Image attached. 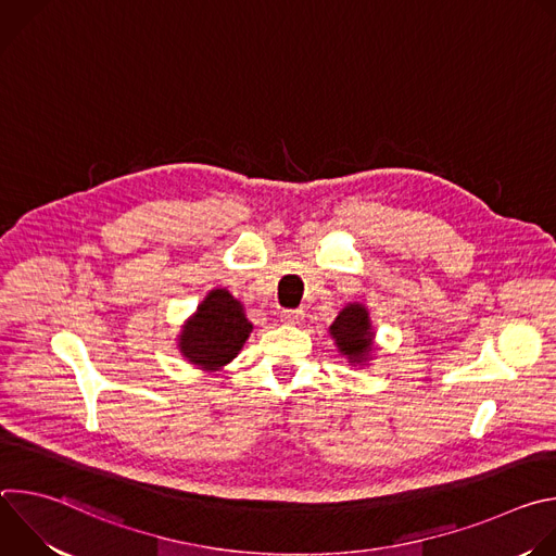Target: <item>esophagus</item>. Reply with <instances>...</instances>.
Instances as JSON below:
<instances>
[{
	"mask_svg": "<svg viewBox=\"0 0 556 556\" xmlns=\"http://www.w3.org/2000/svg\"><path fill=\"white\" fill-rule=\"evenodd\" d=\"M281 321L288 326H296L303 321V309H283L281 312Z\"/></svg>",
	"mask_w": 556,
	"mask_h": 556,
	"instance_id": "obj_1",
	"label": "esophagus"
}]
</instances>
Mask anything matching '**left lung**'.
Instances as JSON below:
<instances>
[{"label": "left lung", "instance_id": "8db88e82", "mask_svg": "<svg viewBox=\"0 0 556 556\" xmlns=\"http://www.w3.org/2000/svg\"><path fill=\"white\" fill-rule=\"evenodd\" d=\"M330 337L352 365H363L369 361V352L374 348V330L367 307L363 303H348L330 326Z\"/></svg>", "mask_w": 556, "mask_h": 556}]
</instances>
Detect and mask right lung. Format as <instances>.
<instances>
[{
	"mask_svg": "<svg viewBox=\"0 0 556 556\" xmlns=\"http://www.w3.org/2000/svg\"><path fill=\"white\" fill-rule=\"evenodd\" d=\"M251 332L253 324L247 319L244 305L228 290L215 288L182 326L178 350L191 365L217 371L240 354Z\"/></svg>",
	"mask_w": 556,
	"mask_h": 556,
	"instance_id": "right-lung-1",
	"label": "right lung"
}]
</instances>
